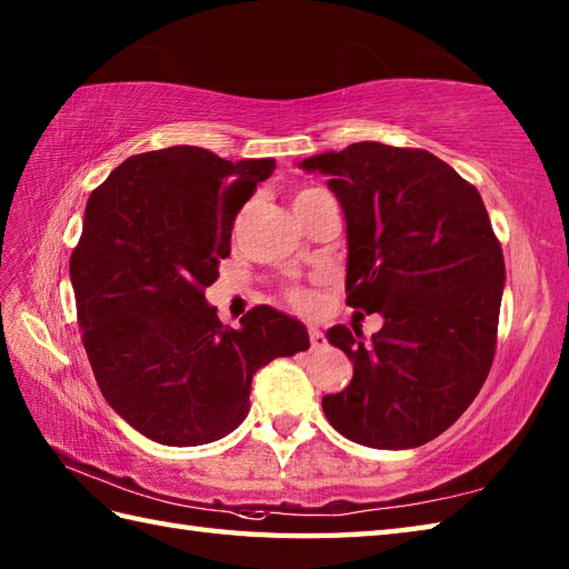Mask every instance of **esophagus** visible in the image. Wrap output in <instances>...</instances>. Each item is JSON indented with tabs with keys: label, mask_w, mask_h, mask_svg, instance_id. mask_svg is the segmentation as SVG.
<instances>
[{
	"label": "esophagus",
	"mask_w": 569,
	"mask_h": 569,
	"mask_svg": "<svg viewBox=\"0 0 569 569\" xmlns=\"http://www.w3.org/2000/svg\"><path fill=\"white\" fill-rule=\"evenodd\" d=\"M310 345H312V349H322L325 345H328V340H325V335L320 330L312 328L310 330Z\"/></svg>",
	"instance_id": "1"
}]
</instances>
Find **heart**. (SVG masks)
Returning a JSON list of instances; mask_svg holds the SVG:
<instances>
[{
    "label": "heart",
    "instance_id": "heart-1",
    "mask_svg": "<svg viewBox=\"0 0 569 569\" xmlns=\"http://www.w3.org/2000/svg\"><path fill=\"white\" fill-rule=\"evenodd\" d=\"M310 192H316V190H303V192H300L298 198L310 196ZM298 198H296V200H298ZM288 300H291V306H293V308H298V310H308V308H310V303H312L310 296H308L306 291H291V293H288Z\"/></svg>",
    "mask_w": 569,
    "mask_h": 569
}]
</instances>
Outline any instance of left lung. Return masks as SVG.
Masks as SVG:
<instances>
[{"mask_svg": "<svg viewBox=\"0 0 569 569\" xmlns=\"http://www.w3.org/2000/svg\"><path fill=\"white\" fill-rule=\"evenodd\" d=\"M347 220V306L383 328L335 325L355 377L325 396L330 426L377 450L438 438L485 386L497 352L503 251L479 190L422 149L379 141L310 156Z\"/></svg>", "mask_w": 569, "mask_h": 569, "instance_id": "obj_1", "label": "left lung"}]
</instances>
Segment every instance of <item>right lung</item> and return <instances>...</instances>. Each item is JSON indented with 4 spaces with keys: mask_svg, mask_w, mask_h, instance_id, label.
Instances as JSON below:
<instances>
[{
    "mask_svg": "<svg viewBox=\"0 0 569 569\" xmlns=\"http://www.w3.org/2000/svg\"><path fill=\"white\" fill-rule=\"evenodd\" d=\"M273 168L171 147L129 156L88 200L70 257L82 345L104 401L153 442L224 438L249 413L253 373L310 347L269 306L234 330L204 300L237 212Z\"/></svg>",
    "mask_w": 569,
    "mask_h": 569,
    "instance_id": "1",
    "label": "right lung"
}]
</instances>
